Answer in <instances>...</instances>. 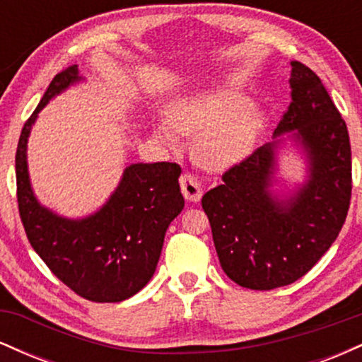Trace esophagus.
I'll list each match as a JSON object with an SVG mask.
<instances>
[{
    "instance_id": "esophagus-1",
    "label": "esophagus",
    "mask_w": 362,
    "mask_h": 362,
    "mask_svg": "<svg viewBox=\"0 0 362 362\" xmlns=\"http://www.w3.org/2000/svg\"><path fill=\"white\" fill-rule=\"evenodd\" d=\"M180 189H182V194H184V197L187 199V201L197 202L199 199L202 197L201 184H199V180L192 175V173H187V172L182 173Z\"/></svg>"
}]
</instances>
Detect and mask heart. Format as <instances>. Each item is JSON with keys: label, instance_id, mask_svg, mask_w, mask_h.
Here are the masks:
<instances>
[{"label": "heart", "instance_id": "1", "mask_svg": "<svg viewBox=\"0 0 362 362\" xmlns=\"http://www.w3.org/2000/svg\"><path fill=\"white\" fill-rule=\"evenodd\" d=\"M264 117L248 107L247 95L214 90L180 98L170 107L168 124H158L156 136L175 146L177 134L195 139L194 153L202 167L224 170L252 153Z\"/></svg>", "mask_w": 362, "mask_h": 362}]
</instances>
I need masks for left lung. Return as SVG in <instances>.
Masks as SVG:
<instances>
[{"mask_svg": "<svg viewBox=\"0 0 362 362\" xmlns=\"http://www.w3.org/2000/svg\"><path fill=\"white\" fill-rule=\"evenodd\" d=\"M291 103L276 136L293 131L310 161V178L293 197L271 194L279 141L257 148L223 173L202 197L224 274L247 289L298 281L322 259L346 223L352 192L346 120L308 66L291 62Z\"/></svg>", "mask_w": 362, "mask_h": 362, "instance_id": "1", "label": "left lung"}]
</instances>
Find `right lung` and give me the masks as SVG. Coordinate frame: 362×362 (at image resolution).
<instances>
[{
  "label": "right lung",
  "mask_w": 362,
  "mask_h": 362,
  "mask_svg": "<svg viewBox=\"0 0 362 362\" xmlns=\"http://www.w3.org/2000/svg\"><path fill=\"white\" fill-rule=\"evenodd\" d=\"M78 80L76 64L57 73L25 122L15 156L18 213L28 242L57 279L88 301L119 303L155 274L168 224L184 209L182 170L170 161L131 165L107 204L85 219L40 206L28 180V134L45 103Z\"/></svg>",
  "instance_id": "right-lung-1"
}]
</instances>
